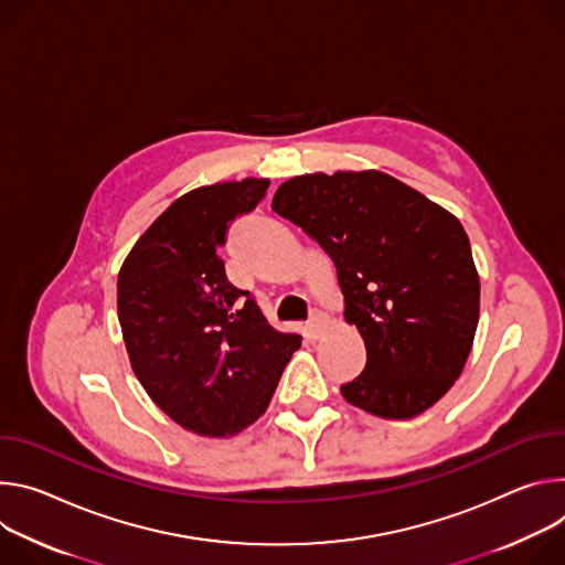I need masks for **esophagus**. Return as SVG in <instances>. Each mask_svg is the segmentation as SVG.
Here are the masks:
<instances>
[{"instance_id": "34e87169", "label": "esophagus", "mask_w": 565, "mask_h": 565, "mask_svg": "<svg viewBox=\"0 0 565 565\" xmlns=\"http://www.w3.org/2000/svg\"><path fill=\"white\" fill-rule=\"evenodd\" d=\"M326 328H328V317L323 315V311H311L309 321H307L309 334L315 337V339H319V337L326 332Z\"/></svg>"}]
</instances>
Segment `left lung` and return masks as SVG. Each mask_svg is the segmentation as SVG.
Listing matches in <instances>:
<instances>
[{
  "label": "left lung",
  "instance_id": "8db88e82",
  "mask_svg": "<svg viewBox=\"0 0 565 565\" xmlns=\"http://www.w3.org/2000/svg\"><path fill=\"white\" fill-rule=\"evenodd\" d=\"M274 213L334 260L365 367L341 386L356 408L411 419L454 386L480 317V278L456 215L380 170L285 181Z\"/></svg>",
  "mask_w": 565,
  "mask_h": 565
}]
</instances>
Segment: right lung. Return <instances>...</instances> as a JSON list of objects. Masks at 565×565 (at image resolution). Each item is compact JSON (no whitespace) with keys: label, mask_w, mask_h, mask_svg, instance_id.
Here are the masks:
<instances>
[{"label":"right lung","mask_w":565,"mask_h":565,"mask_svg":"<svg viewBox=\"0 0 565 565\" xmlns=\"http://www.w3.org/2000/svg\"><path fill=\"white\" fill-rule=\"evenodd\" d=\"M269 179L202 185L174 200L125 258L116 305L137 380L179 426L228 437L269 406L300 334L271 328L217 256L228 222L254 211Z\"/></svg>","instance_id":"add662e5"}]
</instances>
